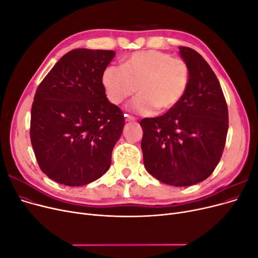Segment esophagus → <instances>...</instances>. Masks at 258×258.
Returning <instances> with one entry per match:
<instances>
[{
  "label": "esophagus",
  "mask_w": 258,
  "mask_h": 258,
  "mask_svg": "<svg viewBox=\"0 0 258 258\" xmlns=\"http://www.w3.org/2000/svg\"><path fill=\"white\" fill-rule=\"evenodd\" d=\"M126 116V121H128V122H133V121H136L137 119H136V117H133V116H131V115H125Z\"/></svg>",
  "instance_id": "obj_1"
}]
</instances>
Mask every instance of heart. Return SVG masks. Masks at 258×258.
<instances>
[{
	"instance_id": "heart-1",
	"label": "heart",
	"mask_w": 258,
	"mask_h": 258,
	"mask_svg": "<svg viewBox=\"0 0 258 258\" xmlns=\"http://www.w3.org/2000/svg\"><path fill=\"white\" fill-rule=\"evenodd\" d=\"M102 83L109 101L120 104L138 91L129 108L141 114L165 113L172 110L186 94L190 69L180 58L158 50L134 52L127 56L122 67L107 66Z\"/></svg>"
}]
</instances>
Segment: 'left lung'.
Here are the masks:
<instances>
[{
  "label": "left lung",
  "instance_id": "left-lung-1",
  "mask_svg": "<svg viewBox=\"0 0 258 258\" xmlns=\"http://www.w3.org/2000/svg\"><path fill=\"white\" fill-rule=\"evenodd\" d=\"M179 55L190 69L181 101L164 115L144 118V166L167 185L187 187L209 177L222 157L229 128L220 84L205 58L189 47Z\"/></svg>",
  "mask_w": 258,
  "mask_h": 258
}]
</instances>
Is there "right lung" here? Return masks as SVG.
I'll return each instance as SVG.
<instances>
[{
  "instance_id": "add662e5",
  "label": "right lung",
  "mask_w": 258,
  "mask_h": 258,
  "mask_svg": "<svg viewBox=\"0 0 258 258\" xmlns=\"http://www.w3.org/2000/svg\"><path fill=\"white\" fill-rule=\"evenodd\" d=\"M114 55L113 50H71L36 89L31 145L41 170L62 185H87L111 164L125 126L124 114L109 102L102 83Z\"/></svg>"
}]
</instances>
